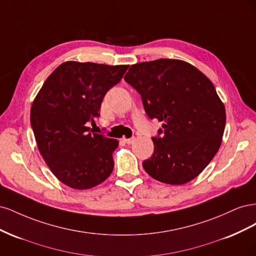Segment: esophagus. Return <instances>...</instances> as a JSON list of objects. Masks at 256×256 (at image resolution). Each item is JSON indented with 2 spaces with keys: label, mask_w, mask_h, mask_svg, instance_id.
I'll list each match as a JSON object with an SVG mask.
<instances>
[{
  "label": "esophagus",
  "mask_w": 256,
  "mask_h": 256,
  "mask_svg": "<svg viewBox=\"0 0 256 256\" xmlns=\"http://www.w3.org/2000/svg\"><path fill=\"white\" fill-rule=\"evenodd\" d=\"M122 140L125 142V143H127V144H132L134 141H136V138H122Z\"/></svg>",
  "instance_id": "34e87169"
}]
</instances>
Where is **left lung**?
<instances>
[{
    "label": "left lung",
    "instance_id": "left-lung-1",
    "mask_svg": "<svg viewBox=\"0 0 256 256\" xmlns=\"http://www.w3.org/2000/svg\"><path fill=\"white\" fill-rule=\"evenodd\" d=\"M125 81L142 97L150 118L162 122L152 138L146 173L168 184H184L203 172L214 157L226 128V106L212 82L180 60L159 58L131 65Z\"/></svg>",
    "mask_w": 256,
    "mask_h": 256
}]
</instances>
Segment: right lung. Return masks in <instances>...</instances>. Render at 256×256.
<instances>
[{"instance_id": "obj_1", "label": "right lung", "mask_w": 256, "mask_h": 256, "mask_svg": "<svg viewBox=\"0 0 256 256\" xmlns=\"http://www.w3.org/2000/svg\"><path fill=\"white\" fill-rule=\"evenodd\" d=\"M129 65L110 66L68 60L44 81L30 108L38 150L58 180L85 190L104 182L113 171L118 141L92 134L106 92Z\"/></svg>"}]
</instances>
